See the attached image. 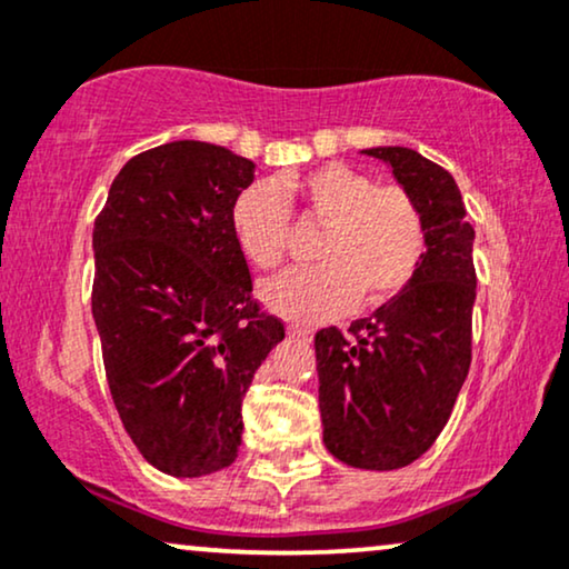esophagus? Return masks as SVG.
Instances as JSON below:
<instances>
[{
    "label": "esophagus",
    "instance_id": "34e87169",
    "mask_svg": "<svg viewBox=\"0 0 569 569\" xmlns=\"http://www.w3.org/2000/svg\"><path fill=\"white\" fill-rule=\"evenodd\" d=\"M287 335L298 337V339H302V342H311V339H313V329L300 327V323H292V327H287Z\"/></svg>",
    "mask_w": 569,
    "mask_h": 569
}]
</instances>
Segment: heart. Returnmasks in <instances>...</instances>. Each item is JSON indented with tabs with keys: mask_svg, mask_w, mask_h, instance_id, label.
<instances>
[{
	"mask_svg": "<svg viewBox=\"0 0 569 569\" xmlns=\"http://www.w3.org/2000/svg\"><path fill=\"white\" fill-rule=\"evenodd\" d=\"M300 203L323 232L313 248L319 263L284 271L261 284V300L292 321H327L373 308L402 292L420 267L426 230L405 188L376 186L348 164L316 167L253 182L232 203V232L253 267L271 269L284 258L287 206Z\"/></svg>",
	"mask_w": 569,
	"mask_h": 569,
	"instance_id": "1",
	"label": "heart"
}]
</instances>
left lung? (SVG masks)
<instances>
[{
  "label": "left lung",
  "instance_id": "1",
  "mask_svg": "<svg viewBox=\"0 0 569 569\" xmlns=\"http://www.w3.org/2000/svg\"><path fill=\"white\" fill-rule=\"evenodd\" d=\"M392 169L426 230L420 267L402 292L350 323L316 335L323 445L339 462L397 470L429 452L470 368L476 302L473 240L455 177L405 146L360 151Z\"/></svg>",
  "mask_w": 569,
  "mask_h": 569
}]
</instances>
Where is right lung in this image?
Instances as JSON below:
<instances>
[{"mask_svg":"<svg viewBox=\"0 0 569 569\" xmlns=\"http://www.w3.org/2000/svg\"><path fill=\"white\" fill-rule=\"evenodd\" d=\"M256 164L224 146L172 140L114 177L93 227V321L109 392L138 452L161 473L230 468L242 397L284 339L258 311L232 232Z\"/></svg>","mask_w":569,"mask_h":569,"instance_id":"right-lung-1","label":"right lung"}]
</instances>
